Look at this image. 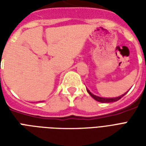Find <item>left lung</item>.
I'll return each mask as SVG.
<instances>
[{
    "instance_id": "left-lung-1",
    "label": "left lung",
    "mask_w": 146,
    "mask_h": 146,
    "mask_svg": "<svg viewBox=\"0 0 146 146\" xmlns=\"http://www.w3.org/2000/svg\"><path fill=\"white\" fill-rule=\"evenodd\" d=\"M87 91H88V92L89 93V95L92 96V98H94V99H95L96 101L99 102H103V103H109V102H116L118 101V100H119L120 98H122L123 96H124V95L125 94H123V95H121V96H119V97H117V98H101V97H98V96H96V95H93V94H92L91 92H89V90H88L87 89Z\"/></svg>"
}]
</instances>
